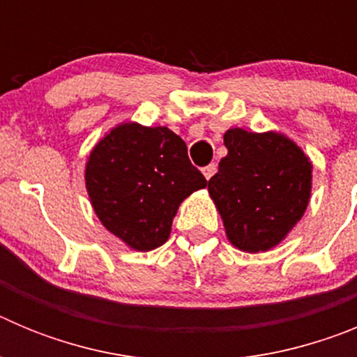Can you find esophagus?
<instances>
[{
	"label": "esophagus",
	"mask_w": 357,
	"mask_h": 357,
	"mask_svg": "<svg viewBox=\"0 0 357 357\" xmlns=\"http://www.w3.org/2000/svg\"><path fill=\"white\" fill-rule=\"evenodd\" d=\"M202 173H204V176L209 181L211 176L216 173V164H209V166H206V168H202Z\"/></svg>",
	"instance_id": "obj_1"
}]
</instances>
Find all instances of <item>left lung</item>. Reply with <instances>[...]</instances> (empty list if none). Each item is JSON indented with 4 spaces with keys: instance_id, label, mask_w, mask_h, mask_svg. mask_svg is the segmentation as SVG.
Listing matches in <instances>:
<instances>
[{
    "instance_id": "left-lung-1",
    "label": "left lung",
    "mask_w": 357,
    "mask_h": 357,
    "mask_svg": "<svg viewBox=\"0 0 357 357\" xmlns=\"http://www.w3.org/2000/svg\"><path fill=\"white\" fill-rule=\"evenodd\" d=\"M223 143L229 151L207 189L227 238L243 252L270 250L304 216L313 164L295 141L279 132L230 128Z\"/></svg>"
}]
</instances>
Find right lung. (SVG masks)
<instances>
[{
	"label": "right lung",
	"instance_id": "right-lung-1",
	"mask_svg": "<svg viewBox=\"0 0 357 357\" xmlns=\"http://www.w3.org/2000/svg\"><path fill=\"white\" fill-rule=\"evenodd\" d=\"M207 185L168 127L121 123L91 150L85 188L98 220L132 250L168 241L178 206Z\"/></svg>",
	"mask_w": 357,
	"mask_h": 357
}]
</instances>
